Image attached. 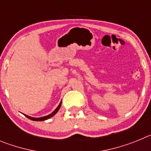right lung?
I'll use <instances>...</instances> for the list:
<instances>
[{"label": "right lung", "mask_w": 151, "mask_h": 151, "mask_svg": "<svg viewBox=\"0 0 151 151\" xmlns=\"http://www.w3.org/2000/svg\"><path fill=\"white\" fill-rule=\"evenodd\" d=\"M61 104H62V102L60 103V104L58 105V106H57V108H56L55 110H54V111L52 112L50 114H49V115L47 116H42V117H39V118H35V117H32V116H27L26 115V114H24V115L26 116L27 118H29V119H31V120H33V121H45V120H47V119H48L51 118L52 116H54V115H55L56 113L58 112V110H60V108L61 106Z\"/></svg>", "instance_id": "right-lung-1"}]
</instances>
